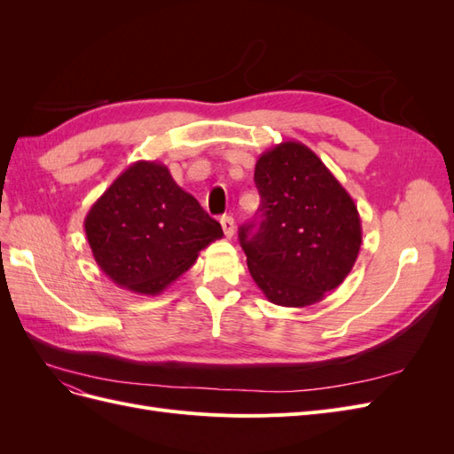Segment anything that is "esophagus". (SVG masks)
<instances>
[{
    "label": "esophagus",
    "instance_id": "34e87169",
    "mask_svg": "<svg viewBox=\"0 0 454 454\" xmlns=\"http://www.w3.org/2000/svg\"><path fill=\"white\" fill-rule=\"evenodd\" d=\"M222 227H223V232H225L227 239H231L232 235H235V219H232L231 215H223L222 217Z\"/></svg>",
    "mask_w": 454,
    "mask_h": 454
}]
</instances>
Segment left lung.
Listing matches in <instances>:
<instances>
[{"label": "left lung", "instance_id": "1", "mask_svg": "<svg viewBox=\"0 0 454 454\" xmlns=\"http://www.w3.org/2000/svg\"><path fill=\"white\" fill-rule=\"evenodd\" d=\"M254 180L259 217L239 231L254 282L274 305L318 303L348 277L358 257V208L320 157L301 142L265 151Z\"/></svg>", "mask_w": 454, "mask_h": 454}]
</instances>
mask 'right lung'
Segmentation results:
<instances>
[{"label":"right lung","mask_w":454,"mask_h":454,"mask_svg":"<svg viewBox=\"0 0 454 454\" xmlns=\"http://www.w3.org/2000/svg\"><path fill=\"white\" fill-rule=\"evenodd\" d=\"M94 261L119 287L159 295L223 237L222 225L155 160H138L85 217Z\"/></svg>","instance_id":"right-lung-1"}]
</instances>
